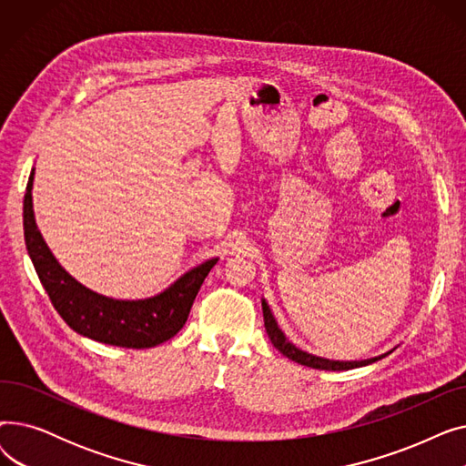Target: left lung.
<instances>
[{
  "mask_svg": "<svg viewBox=\"0 0 466 466\" xmlns=\"http://www.w3.org/2000/svg\"><path fill=\"white\" fill-rule=\"evenodd\" d=\"M262 313H264V327H266V332L268 336H270L274 348L283 353L285 357H289L290 360H295L299 364H304V366H309V369H317V370H351V369H359V366H366V364H372L383 357H387L389 353L385 355H380V357H374V359H366V360H329V359H321V357H315V355H309L299 348H295L290 344V341L285 338V334L279 330L274 315L270 311V308H268V304L262 300Z\"/></svg>",
  "mask_w": 466,
  "mask_h": 466,
  "instance_id": "obj_1",
  "label": "left lung"
}]
</instances>
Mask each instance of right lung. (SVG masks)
Listing matches in <instances>:
<instances>
[{"mask_svg":"<svg viewBox=\"0 0 466 466\" xmlns=\"http://www.w3.org/2000/svg\"><path fill=\"white\" fill-rule=\"evenodd\" d=\"M34 169L24 194V239L35 272L62 319L76 332L102 344L145 350L174 338L188 319L192 302L217 258L192 268L160 295L145 300H113L96 295L56 262L37 230L32 206Z\"/></svg>","mask_w":466,"mask_h":466,"instance_id":"1","label":"right lung"}]
</instances>
